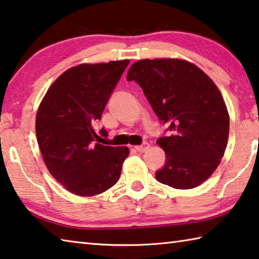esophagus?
Masks as SVG:
<instances>
[{
    "label": "esophagus",
    "instance_id": "1",
    "mask_svg": "<svg viewBox=\"0 0 259 259\" xmlns=\"http://www.w3.org/2000/svg\"><path fill=\"white\" fill-rule=\"evenodd\" d=\"M149 148H150V144H149L148 142H144V143L141 144V146L135 147V150L139 151V152H146Z\"/></svg>",
    "mask_w": 259,
    "mask_h": 259
}]
</instances>
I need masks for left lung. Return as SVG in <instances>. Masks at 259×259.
<instances>
[{"instance_id": "1", "label": "left lung", "mask_w": 259, "mask_h": 259, "mask_svg": "<svg viewBox=\"0 0 259 259\" xmlns=\"http://www.w3.org/2000/svg\"><path fill=\"white\" fill-rule=\"evenodd\" d=\"M127 80L141 86L157 117L173 135L157 140L166 164L158 182L193 189L209 179L224 156L230 116L220 90L200 68L181 59H143L131 66Z\"/></svg>"}]
</instances>
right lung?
<instances>
[{
  "label": "right lung",
  "mask_w": 259,
  "mask_h": 259,
  "mask_svg": "<svg viewBox=\"0 0 259 259\" xmlns=\"http://www.w3.org/2000/svg\"><path fill=\"white\" fill-rule=\"evenodd\" d=\"M130 60L80 63L50 86L36 113V138L50 173L68 191L93 197L119 180L127 147L98 143L101 119L112 90Z\"/></svg>",
  "instance_id": "1"
}]
</instances>
